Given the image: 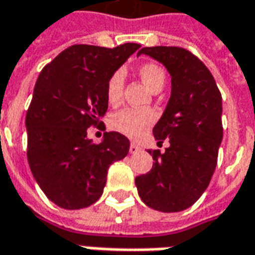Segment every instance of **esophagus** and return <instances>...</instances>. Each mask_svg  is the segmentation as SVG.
Returning <instances> with one entry per match:
<instances>
[{"instance_id":"1","label":"esophagus","mask_w":255,"mask_h":255,"mask_svg":"<svg viewBox=\"0 0 255 255\" xmlns=\"http://www.w3.org/2000/svg\"><path fill=\"white\" fill-rule=\"evenodd\" d=\"M139 150H140V147H139L138 144H135V143L129 144V153H131V154H135V153H138Z\"/></svg>"}]
</instances>
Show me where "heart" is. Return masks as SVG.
<instances>
[{"mask_svg": "<svg viewBox=\"0 0 255 255\" xmlns=\"http://www.w3.org/2000/svg\"><path fill=\"white\" fill-rule=\"evenodd\" d=\"M139 76L151 91L162 89L165 82V73L155 64H143L139 68ZM123 87H124V72L123 69H117L116 72L112 73L111 78L106 82L105 94L109 104L115 105L122 100ZM154 122L155 116L153 112L128 108L113 113L109 119V126L112 129L126 135L128 138L138 139L143 136Z\"/></svg>", "mask_w": 255, "mask_h": 255, "instance_id": "heart-1", "label": "heart"}]
</instances>
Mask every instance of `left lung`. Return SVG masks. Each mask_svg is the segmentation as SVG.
<instances>
[{
    "label": "left lung",
    "instance_id": "left-lung-1",
    "mask_svg": "<svg viewBox=\"0 0 255 255\" xmlns=\"http://www.w3.org/2000/svg\"><path fill=\"white\" fill-rule=\"evenodd\" d=\"M171 75V97L153 128L155 140L169 139L164 153L154 150L153 168L135 179L149 208L175 213L190 208L205 190L217 164L223 140V102L205 64L182 47H143Z\"/></svg>",
    "mask_w": 255,
    "mask_h": 255
}]
</instances>
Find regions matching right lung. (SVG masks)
Masks as SVG:
<instances>
[{"instance_id": "obj_1", "label": "right lung", "mask_w": 255, "mask_h": 255, "mask_svg": "<svg viewBox=\"0 0 255 255\" xmlns=\"http://www.w3.org/2000/svg\"><path fill=\"white\" fill-rule=\"evenodd\" d=\"M139 47L73 45L38 76L25 116L27 157L38 186L60 208L76 210L97 202L111 164L128 154L124 135L105 132L95 144L87 128L102 123L106 82Z\"/></svg>"}]
</instances>
